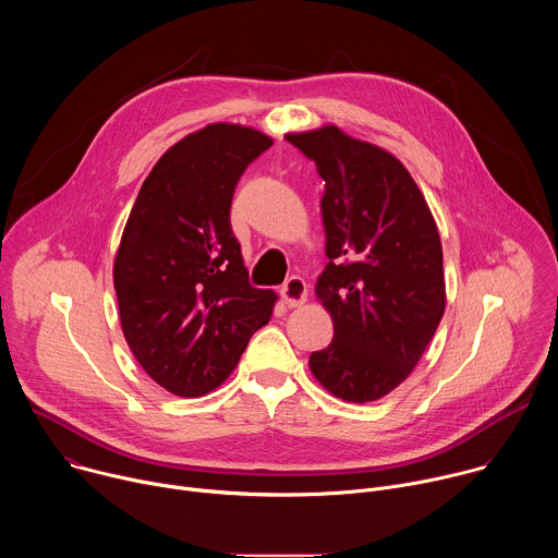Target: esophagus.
I'll use <instances>...</instances> for the list:
<instances>
[{
	"label": "esophagus",
	"mask_w": 558,
	"mask_h": 558,
	"mask_svg": "<svg viewBox=\"0 0 558 558\" xmlns=\"http://www.w3.org/2000/svg\"><path fill=\"white\" fill-rule=\"evenodd\" d=\"M280 295L287 306H300L306 302V282L300 276L287 278V282L280 287Z\"/></svg>",
	"instance_id": "34e87169"
}]
</instances>
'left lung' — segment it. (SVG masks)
Instances as JSON below:
<instances>
[{"instance_id": "obj_1", "label": "left lung", "mask_w": 558, "mask_h": 558, "mask_svg": "<svg viewBox=\"0 0 558 558\" xmlns=\"http://www.w3.org/2000/svg\"><path fill=\"white\" fill-rule=\"evenodd\" d=\"M325 179L327 267L315 295L333 342L308 357L313 377L344 402H375L400 386L446 308L435 218L402 161L338 125L287 134Z\"/></svg>"}]
</instances>
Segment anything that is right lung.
I'll list each match as a JSON object with an SVG mask.
<instances>
[{
    "mask_svg": "<svg viewBox=\"0 0 558 558\" xmlns=\"http://www.w3.org/2000/svg\"><path fill=\"white\" fill-rule=\"evenodd\" d=\"M274 138L209 123L174 143L141 185L114 256L121 329L143 371L201 397L235 368L278 295L250 284L229 222L238 179Z\"/></svg>",
    "mask_w": 558,
    "mask_h": 558,
    "instance_id": "right-lung-1",
    "label": "right lung"
}]
</instances>
